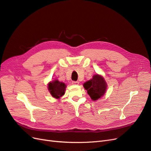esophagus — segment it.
<instances>
[{
  "mask_svg": "<svg viewBox=\"0 0 151 151\" xmlns=\"http://www.w3.org/2000/svg\"><path fill=\"white\" fill-rule=\"evenodd\" d=\"M79 82L78 81H72V84H74V85H78L79 84Z\"/></svg>",
  "mask_w": 151,
  "mask_h": 151,
  "instance_id": "esophagus-1",
  "label": "esophagus"
}]
</instances>
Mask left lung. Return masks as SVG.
Segmentation results:
<instances>
[{
    "instance_id": "8db88e82",
    "label": "left lung",
    "mask_w": 151,
    "mask_h": 151,
    "mask_svg": "<svg viewBox=\"0 0 151 151\" xmlns=\"http://www.w3.org/2000/svg\"><path fill=\"white\" fill-rule=\"evenodd\" d=\"M84 89L88 91L91 99L97 101L103 97L107 89V83L104 77L99 74L93 76V78L84 83Z\"/></svg>"
}]
</instances>
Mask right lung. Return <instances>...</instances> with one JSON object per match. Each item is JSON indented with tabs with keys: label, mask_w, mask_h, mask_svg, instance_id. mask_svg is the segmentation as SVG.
I'll list each match as a JSON object with an SVG mask.
<instances>
[{
	"label": "right lung",
	"mask_w": 151,
	"mask_h": 151,
	"mask_svg": "<svg viewBox=\"0 0 151 151\" xmlns=\"http://www.w3.org/2000/svg\"><path fill=\"white\" fill-rule=\"evenodd\" d=\"M67 86L63 82L55 79L50 82L48 84V89L52 96L56 99H60L65 93Z\"/></svg>",
	"instance_id": "right-lung-1"
}]
</instances>
